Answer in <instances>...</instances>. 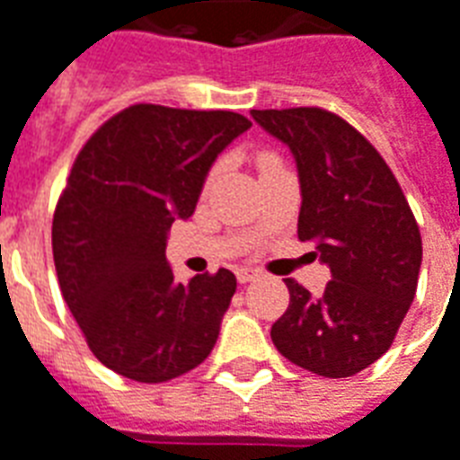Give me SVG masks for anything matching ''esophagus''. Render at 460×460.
<instances>
[{
	"label": "esophagus",
	"mask_w": 460,
	"mask_h": 460,
	"mask_svg": "<svg viewBox=\"0 0 460 460\" xmlns=\"http://www.w3.org/2000/svg\"><path fill=\"white\" fill-rule=\"evenodd\" d=\"M234 274H237V281H240V283H250V281H254V279H259L257 269L240 267L237 271H234Z\"/></svg>",
	"instance_id": "esophagus-1"
}]
</instances>
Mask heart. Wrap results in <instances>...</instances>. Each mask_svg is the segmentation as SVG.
Returning <instances> with one entry per match:
<instances>
[{
  "instance_id": "heart-1",
  "label": "heart",
  "mask_w": 460,
  "mask_h": 460,
  "mask_svg": "<svg viewBox=\"0 0 460 460\" xmlns=\"http://www.w3.org/2000/svg\"><path fill=\"white\" fill-rule=\"evenodd\" d=\"M271 157H269V155H264V157H261V160H259V164H261V167H264V164H271Z\"/></svg>"
}]
</instances>
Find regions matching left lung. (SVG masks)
<instances>
[{"label": "left lung", "mask_w": 460, "mask_h": 460, "mask_svg": "<svg viewBox=\"0 0 460 460\" xmlns=\"http://www.w3.org/2000/svg\"><path fill=\"white\" fill-rule=\"evenodd\" d=\"M252 119L293 152L303 196L298 240L315 243L332 274L323 296L286 279L291 303L271 324V341L324 378L358 374L388 351L414 300L417 220L378 150L337 113L300 106Z\"/></svg>", "instance_id": "left-lung-1"}]
</instances>
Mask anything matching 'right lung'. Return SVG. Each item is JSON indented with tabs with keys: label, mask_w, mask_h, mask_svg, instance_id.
<instances>
[{
	"label": "right lung",
	"mask_w": 460,
	"mask_h": 460,
	"mask_svg": "<svg viewBox=\"0 0 460 460\" xmlns=\"http://www.w3.org/2000/svg\"><path fill=\"white\" fill-rule=\"evenodd\" d=\"M252 126L233 111L128 106L86 140L53 216L62 298L99 361L164 383L206 361L237 279L227 269L177 283L172 223L193 216L210 164Z\"/></svg>",
	"instance_id": "add662e5"
}]
</instances>
